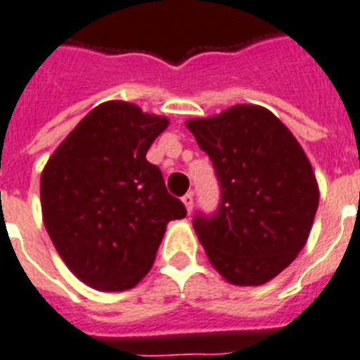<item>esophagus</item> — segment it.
Returning a JSON list of instances; mask_svg holds the SVG:
<instances>
[{"label":"esophagus","instance_id":"esophagus-1","mask_svg":"<svg viewBox=\"0 0 360 360\" xmlns=\"http://www.w3.org/2000/svg\"><path fill=\"white\" fill-rule=\"evenodd\" d=\"M183 203H185L186 207V212H192V209H194V194L192 192H186L185 195H183Z\"/></svg>","mask_w":360,"mask_h":360}]
</instances>
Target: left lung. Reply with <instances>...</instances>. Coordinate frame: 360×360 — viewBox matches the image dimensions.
<instances>
[{"label": "left lung", "mask_w": 360, "mask_h": 360, "mask_svg": "<svg viewBox=\"0 0 360 360\" xmlns=\"http://www.w3.org/2000/svg\"><path fill=\"white\" fill-rule=\"evenodd\" d=\"M186 127L220 183L214 214L194 229L210 264L233 285H264L303 250L318 209V183L305 151L276 114L235 105Z\"/></svg>", "instance_id": "8db88e82"}]
</instances>
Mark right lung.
I'll return each instance as SVG.
<instances>
[{
    "label": "right lung",
    "mask_w": 360,
    "mask_h": 360,
    "mask_svg": "<svg viewBox=\"0 0 360 360\" xmlns=\"http://www.w3.org/2000/svg\"><path fill=\"white\" fill-rule=\"evenodd\" d=\"M168 120L107 101L64 139L40 177L44 226L70 270L92 288H133L150 271L166 224L185 218L146 160Z\"/></svg>",
    "instance_id": "obj_1"
}]
</instances>
